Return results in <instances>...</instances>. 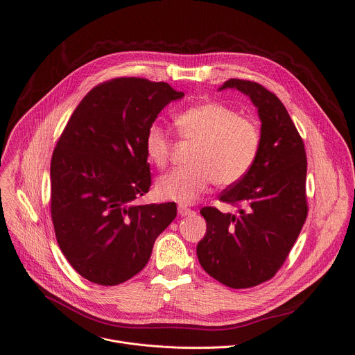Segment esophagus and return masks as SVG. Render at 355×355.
Returning <instances> with one entry per match:
<instances>
[{
	"label": "esophagus",
	"instance_id": "esophagus-1",
	"mask_svg": "<svg viewBox=\"0 0 355 355\" xmlns=\"http://www.w3.org/2000/svg\"><path fill=\"white\" fill-rule=\"evenodd\" d=\"M178 214L181 216H191V215H194L196 212L192 211V209H189V208H187V207H184V205H180L178 207Z\"/></svg>",
	"mask_w": 355,
	"mask_h": 355
}]
</instances>
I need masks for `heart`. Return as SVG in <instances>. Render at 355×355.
<instances>
[{"label":"heart","mask_w":355,"mask_h":355,"mask_svg":"<svg viewBox=\"0 0 355 355\" xmlns=\"http://www.w3.org/2000/svg\"><path fill=\"white\" fill-rule=\"evenodd\" d=\"M180 137L194 141L188 167H180L157 182L161 198L180 204L196 202L209 184L230 187L252 168L261 146L256 124L235 110L216 102L189 107L175 120ZM146 155L158 168L166 167L171 141L166 130L151 124L144 139Z\"/></svg>","instance_id":"b5f03b06"}]
</instances>
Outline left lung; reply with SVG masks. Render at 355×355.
Here are the masks:
<instances>
[{
	"label": "left lung",
	"mask_w": 355,
	"mask_h": 355,
	"mask_svg": "<svg viewBox=\"0 0 355 355\" xmlns=\"http://www.w3.org/2000/svg\"><path fill=\"white\" fill-rule=\"evenodd\" d=\"M246 94L261 119V146L249 173L220 201L238 214L205 207L207 234L197 245L202 269L232 288L272 279L293 248L307 216V158L303 140L284 105L262 85L230 79L218 90Z\"/></svg>",
	"instance_id": "left-lung-1"
}]
</instances>
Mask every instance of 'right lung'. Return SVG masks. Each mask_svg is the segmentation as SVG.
<instances>
[{"label": "right lung", "instance_id": "add662e5", "mask_svg": "<svg viewBox=\"0 0 355 355\" xmlns=\"http://www.w3.org/2000/svg\"><path fill=\"white\" fill-rule=\"evenodd\" d=\"M182 96L166 82H105L85 96L58 140L51 161L55 235L92 283L114 286L143 270L157 236L177 216L175 202H133L151 185L148 127Z\"/></svg>", "mask_w": 355, "mask_h": 355}]
</instances>
